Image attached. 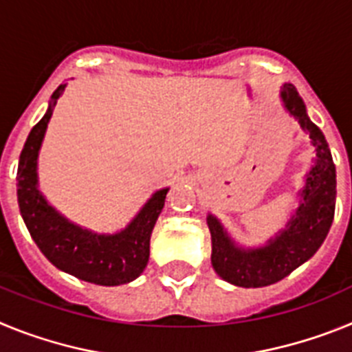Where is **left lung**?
Here are the masks:
<instances>
[{"label": "left lung", "instance_id": "obj_1", "mask_svg": "<svg viewBox=\"0 0 352 352\" xmlns=\"http://www.w3.org/2000/svg\"><path fill=\"white\" fill-rule=\"evenodd\" d=\"M280 96L285 109L296 118L301 129L309 132L316 146L317 160L301 190V204L296 214L266 247L250 250L234 247L219 220L208 214L211 264L223 280L238 287H264L285 278L319 250L333 222L337 174L328 142L321 129L309 120L303 100L292 84H284Z\"/></svg>", "mask_w": 352, "mask_h": 352}]
</instances>
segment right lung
Segmentation results:
<instances>
[{
  "mask_svg": "<svg viewBox=\"0 0 352 352\" xmlns=\"http://www.w3.org/2000/svg\"><path fill=\"white\" fill-rule=\"evenodd\" d=\"M67 84L52 93L47 113L31 129L17 167V201L24 223L36 247L61 272L96 285H121L144 272L149 257V236L169 188L158 190L126 229L118 234H95L61 217L36 188V158L56 100Z\"/></svg>",
  "mask_w": 352,
  "mask_h": 352,
  "instance_id": "right-lung-1",
  "label": "right lung"
}]
</instances>
